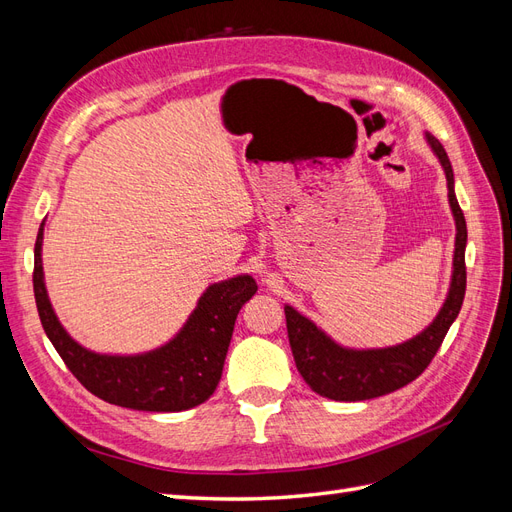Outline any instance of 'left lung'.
Listing matches in <instances>:
<instances>
[{
    "mask_svg": "<svg viewBox=\"0 0 512 512\" xmlns=\"http://www.w3.org/2000/svg\"><path fill=\"white\" fill-rule=\"evenodd\" d=\"M427 141L446 173L448 203H451L457 224L451 290H448L440 314L421 335H416L406 344L382 350H346L337 346L314 322H309L305 316L286 305V329L294 363H297L299 374L309 384V389L322 397L335 401H363L393 393L401 386L410 384L427 369L442 346L451 324L459 316L463 297H466L468 228L455 196L451 160H448L438 138L427 134Z\"/></svg>",
    "mask_w": 512,
    "mask_h": 512,
    "instance_id": "left-lung-1",
    "label": "left lung"
}]
</instances>
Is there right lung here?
I'll return each mask as SVG.
<instances>
[{
    "mask_svg": "<svg viewBox=\"0 0 512 512\" xmlns=\"http://www.w3.org/2000/svg\"><path fill=\"white\" fill-rule=\"evenodd\" d=\"M40 247L42 226L34 250V294L42 329L89 393L143 412L190 410L213 395L239 309L258 290L250 275L209 286L183 331L164 348L141 356H104L81 348L59 324L46 297Z\"/></svg>",
    "mask_w": 512,
    "mask_h": 512,
    "instance_id": "1",
    "label": "right lung"
}]
</instances>
